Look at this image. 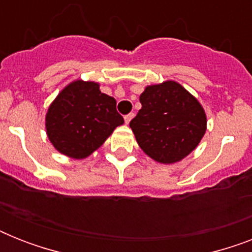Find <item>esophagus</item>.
I'll use <instances>...</instances> for the list:
<instances>
[{
    "label": "esophagus",
    "mask_w": 252,
    "mask_h": 252,
    "mask_svg": "<svg viewBox=\"0 0 252 252\" xmlns=\"http://www.w3.org/2000/svg\"><path fill=\"white\" fill-rule=\"evenodd\" d=\"M133 116H134L133 114H128V115H126V116H124V120H126V124H129V122L132 120V118H133Z\"/></svg>",
    "instance_id": "1"
}]
</instances>
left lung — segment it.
Segmentation results:
<instances>
[{"mask_svg":"<svg viewBox=\"0 0 252 252\" xmlns=\"http://www.w3.org/2000/svg\"><path fill=\"white\" fill-rule=\"evenodd\" d=\"M129 123L138 145L161 163H174L195 149L207 128L203 107L174 81L148 86Z\"/></svg>","mask_w":252,"mask_h":252,"instance_id":"8db88e82","label":"left lung"}]
</instances>
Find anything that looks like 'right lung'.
<instances>
[{
    "instance_id": "1",
    "label": "right lung",
    "mask_w": 252,
    "mask_h": 252,
    "mask_svg": "<svg viewBox=\"0 0 252 252\" xmlns=\"http://www.w3.org/2000/svg\"><path fill=\"white\" fill-rule=\"evenodd\" d=\"M124 119L116 100L103 94L94 82L68 85L51 104L45 118L47 133L60 153L85 158L96 150Z\"/></svg>"
}]
</instances>
